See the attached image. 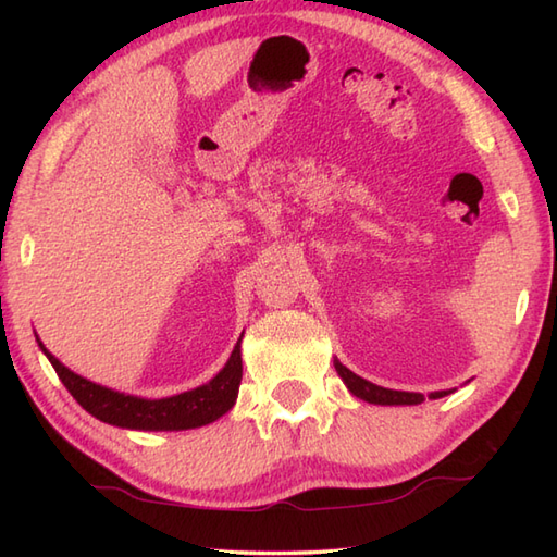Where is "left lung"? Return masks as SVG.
<instances>
[{
	"mask_svg": "<svg viewBox=\"0 0 557 557\" xmlns=\"http://www.w3.org/2000/svg\"><path fill=\"white\" fill-rule=\"evenodd\" d=\"M335 369H337L342 381H345V385L349 387V393L357 395L363 401H371V405H421V401L425 399L421 393H401V389H387V387L363 381L361 375L351 373L347 366H342L339 361H335ZM449 393H453V389H441V393H431L429 397L437 399V397H445Z\"/></svg>",
	"mask_w": 557,
	"mask_h": 557,
	"instance_id": "1",
	"label": "left lung"
}]
</instances>
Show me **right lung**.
I'll use <instances>...</instances> for the list:
<instances>
[{"mask_svg": "<svg viewBox=\"0 0 557 557\" xmlns=\"http://www.w3.org/2000/svg\"><path fill=\"white\" fill-rule=\"evenodd\" d=\"M40 349L45 357L50 359L59 381L71 393L78 405L86 409L92 417L120 425V429H132V431H186V429H198V425H206L218 421L222 413H227L236 395H239L242 385V339L236 342L230 361L224 363V369L212 377L210 383L200 385L196 389H188V393L174 395V397H162V399H144L134 395L116 393V389L102 387L86 377L76 375L69 371L66 366L54 359L50 351L45 349L42 342L38 339Z\"/></svg>", "mask_w": 557, "mask_h": 557, "instance_id": "add662e5", "label": "right lung"}]
</instances>
